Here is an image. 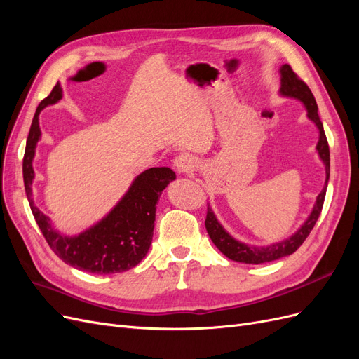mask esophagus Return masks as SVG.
Returning <instances> with one entry per match:
<instances>
[{"instance_id":"esophagus-1","label":"esophagus","mask_w":359,"mask_h":359,"mask_svg":"<svg viewBox=\"0 0 359 359\" xmlns=\"http://www.w3.org/2000/svg\"><path fill=\"white\" fill-rule=\"evenodd\" d=\"M173 166H175L178 173H189L196 166V161L190 154H180L173 161Z\"/></svg>"}]
</instances>
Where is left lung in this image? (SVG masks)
Here are the masks:
<instances>
[{
  "mask_svg": "<svg viewBox=\"0 0 359 359\" xmlns=\"http://www.w3.org/2000/svg\"><path fill=\"white\" fill-rule=\"evenodd\" d=\"M281 74V83H280V94L285 97H292V99H298L304 103L307 109V116L309 119L316 124L319 130V140H318V154L320 160L325 165V172H327V180H325V186L322 191L319 193V196L316 199V203H314L311 214L309 215V219L304 222V224L299 227V229L289 236L287 240H283L276 244H271L266 247H256V245H248L241 241H236L233 236H231L224 231V227L217 220L215 214L210 208L208 205V211H206V219H205V227L206 232H208L211 241L214 245L220 250V252L235 262H243V264H265L271 262V260H277L280 257L289 256L292 253H295L297 250L301 247V244L306 241V238L310 235L311 229L316 224L323 201H325V194H327V187H328V180H330V147H328V140L327 136H325L323 132V126L318 114V104L316 100H314V95L311 94L310 88L307 83L302 79L298 78V74L292 70L289 64H285L280 69Z\"/></svg>",
  "mask_w": 359,
  "mask_h": 359,
  "instance_id": "obj_1",
  "label": "left lung"
}]
</instances>
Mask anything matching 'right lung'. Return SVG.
I'll list each match as a JSON object with an SVG mask.
<instances>
[{
    "label": "right lung",
    "mask_w": 359,
    "mask_h": 359,
    "mask_svg": "<svg viewBox=\"0 0 359 359\" xmlns=\"http://www.w3.org/2000/svg\"><path fill=\"white\" fill-rule=\"evenodd\" d=\"M62 97L60 83L41 100L32 118L24 154V184L32 215L52 252L62 262L91 274H115L136 266L148 253L153 241L156 203L161 191L175 180V172L169 168H151L136 177L128 191L115 208L85 232L64 236L52 227L50 219L43 214L32 201V158L40 139L39 115L43 107L57 103Z\"/></svg>",
    "instance_id": "obj_1"
}]
</instances>
